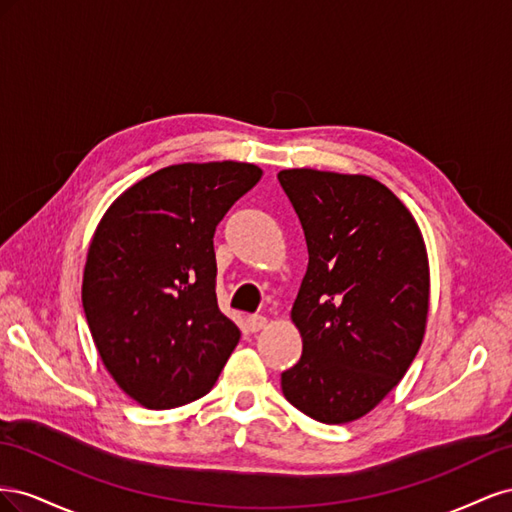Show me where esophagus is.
<instances>
[{"label": "esophagus", "mask_w": 512, "mask_h": 512, "mask_svg": "<svg viewBox=\"0 0 512 512\" xmlns=\"http://www.w3.org/2000/svg\"><path fill=\"white\" fill-rule=\"evenodd\" d=\"M267 318L265 316H258V314H254V316H250V318H247V327H250V331H262V329H265L267 327Z\"/></svg>", "instance_id": "obj_1"}]
</instances>
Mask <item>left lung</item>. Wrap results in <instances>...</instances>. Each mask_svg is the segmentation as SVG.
<instances>
[{"instance_id":"left-lung-1","label":"left lung","mask_w":512,"mask_h":512,"mask_svg":"<svg viewBox=\"0 0 512 512\" xmlns=\"http://www.w3.org/2000/svg\"><path fill=\"white\" fill-rule=\"evenodd\" d=\"M307 241L290 318L303 339L282 391L303 414L344 425L406 376L429 314V258L408 207L367 175L280 170Z\"/></svg>"}]
</instances>
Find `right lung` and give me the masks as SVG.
<instances>
[{"label":"right lung","mask_w":512,"mask_h":512,"mask_svg":"<svg viewBox=\"0 0 512 512\" xmlns=\"http://www.w3.org/2000/svg\"><path fill=\"white\" fill-rule=\"evenodd\" d=\"M247 162L173 164L119 194L91 237L83 307L119 389L149 410L203 397L241 339L215 297V226L250 192Z\"/></svg>","instance_id":"1"}]
</instances>
